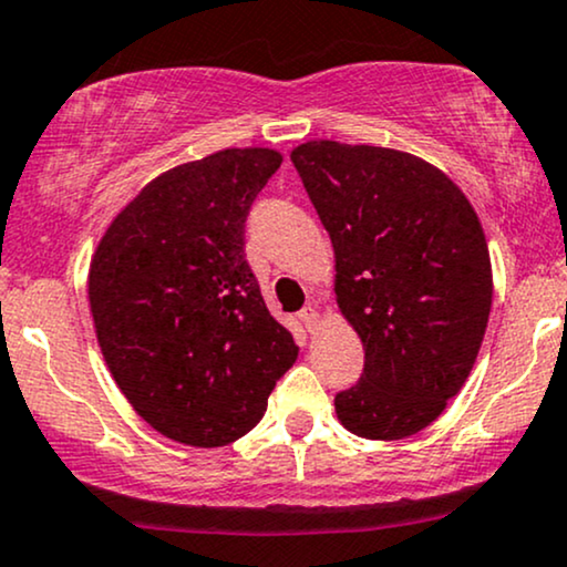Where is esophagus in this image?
<instances>
[{
	"mask_svg": "<svg viewBox=\"0 0 567 567\" xmlns=\"http://www.w3.org/2000/svg\"><path fill=\"white\" fill-rule=\"evenodd\" d=\"M299 321H302V326L310 331V334L318 329V323H321V321H318V310L310 308V305L302 312H299Z\"/></svg>",
	"mask_w": 567,
	"mask_h": 567,
	"instance_id": "esophagus-1",
	"label": "esophagus"
}]
</instances>
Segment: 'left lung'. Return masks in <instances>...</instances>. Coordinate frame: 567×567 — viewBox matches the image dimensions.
Here are the masks:
<instances>
[{
  "label": "left lung",
  "instance_id": "1",
  "mask_svg": "<svg viewBox=\"0 0 567 567\" xmlns=\"http://www.w3.org/2000/svg\"><path fill=\"white\" fill-rule=\"evenodd\" d=\"M334 246L337 305L361 337L363 374L339 422L369 441L416 435L467 382L494 276L475 209L411 153L310 140L291 151Z\"/></svg>",
  "mask_w": 567,
  "mask_h": 567
}]
</instances>
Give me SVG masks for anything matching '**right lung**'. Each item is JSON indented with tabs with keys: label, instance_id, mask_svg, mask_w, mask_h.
Returning a JSON list of instances; mask_svg holds the SVG:
<instances>
[{
	"label": "right lung",
	"instance_id": "right-lung-1",
	"mask_svg": "<svg viewBox=\"0 0 567 567\" xmlns=\"http://www.w3.org/2000/svg\"><path fill=\"white\" fill-rule=\"evenodd\" d=\"M281 162L270 148H225L164 172L92 257L90 308L111 377L177 443L238 441L297 361L244 255L246 217Z\"/></svg>",
	"mask_w": 567,
	"mask_h": 567
}]
</instances>
